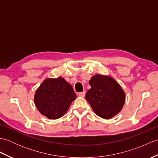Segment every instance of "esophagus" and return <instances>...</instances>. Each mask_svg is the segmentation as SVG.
<instances>
[{"mask_svg":"<svg viewBox=\"0 0 158 158\" xmlns=\"http://www.w3.org/2000/svg\"><path fill=\"white\" fill-rule=\"evenodd\" d=\"M85 95V92H79V96L81 97H84Z\"/></svg>","mask_w":158,"mask_h":158,"instance_id":"obj_1","label":"esophagus"}]
</instances>
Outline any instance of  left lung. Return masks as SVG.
<instances>
[{
    "label": "left lung",
    "instance_id": "1",
    "mask_svg": "<svg viewBox=\"0 0 158 158\" xmlns=\"http://www.w3.org/2000/svg\"><path fill=\"white\" fill-rule=\"evenodd\" d=\"M89 83L91 89L87 92L85 99L97 115L110 119L122 110L126 95L115 80L96 75L92 77Z\"/></svg>",
    "mask_w": 158,
    "mask_h": 158
}]
</instances>
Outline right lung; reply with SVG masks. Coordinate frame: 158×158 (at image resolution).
<instances>
[{
    "instance_id": "obj_1",
    "label": "right lung",
    "mask_w": 158,
    "mask_h": 158,
    "mask_svg": "<svg viewBox=\"0 0 158 158\" xmlns=\"http://www.w3.org/2000/svg\"><path fill=\"white\" fill-rule=\"evenodd\" d=\"M76 97L71 85L62 77L47 79L36 91L35 102L42 115L56 119L64 115Z\"/></svg>"
}]
</instances>
